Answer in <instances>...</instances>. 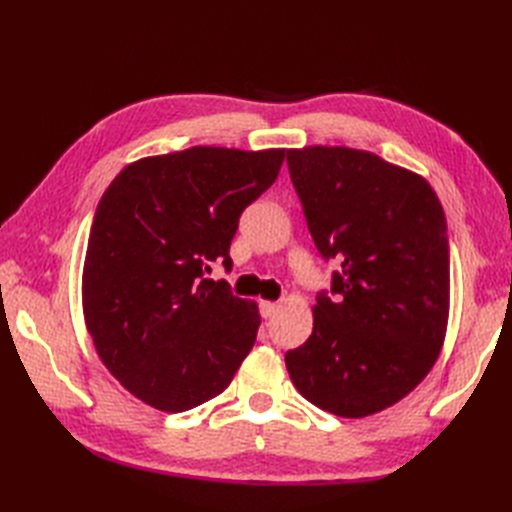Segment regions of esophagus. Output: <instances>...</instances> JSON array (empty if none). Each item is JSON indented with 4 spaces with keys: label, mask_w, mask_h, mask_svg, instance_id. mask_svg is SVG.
I'll return each instance as SVG.
<instances>
[{
    "label": "esophagus",
    "mask_w": 512,
    "mask_h": 512,
    "mask_svg": "<svg viewBox=\"0 0 512 512\" xmlns=\"http://www.w3.org/2000/svg\"><path fill=\"white\" fill-rule=\"evenodd\" d=\"M277 303H273V301H260V316L262 318H271V316H275V312H277Z\"/></svg>",
    "instance_id": "esophagus-1"
}]
</instances>
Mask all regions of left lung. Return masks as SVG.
Returning <instances> with one entry per match:
<instances>
[{
    "label": "left lung",
    "instance_id": "1",
    "mask_svg": "<svg viewBox=\"0 0 512 512\" xmlns=\"http://www.w3.org/2000/svg\"><path fill=\"white\" fill-rule=\"evenodd\" d=\"M309 232L342 262L314 331L286 352L297 391L344 418L382 412L438 361L451 303L446 218L425 177L352 147L288 149Z\"/></svg>",
    "mask_w": 512,
    "mask_h": 512
}]
</instances>
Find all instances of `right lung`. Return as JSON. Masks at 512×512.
<instances>
[{
    "label": "right lung",
    "instance_id": "1",
    "mask_svg": "<svg viewBox=\"0 0 512 512\" xmlns=\"http://www.w3.org/2000/svg\"><path fill=\"white\" fill-rule=\"evenodd\" d=\"M286 149L190 147L128 164L91 224L83 316L104 367L143 404L185 412L220 395L250 354L258 305L205 280Z\"/></svg>",
    "mask_w": 512,
    "mask_h": 512
}]
</instances>
